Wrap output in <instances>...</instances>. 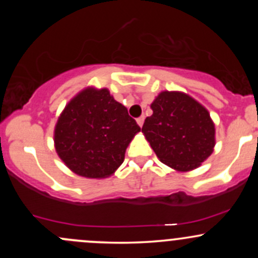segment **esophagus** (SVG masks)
<instances>
[{
  "mask_svg": "<svg viewBox=\"0 0 258 258\" xmlns=\"http://www.w3.org/2000/svg\"><path fill=\"white\" fill-rule=\"evenodd\" d=\"M144 122H145V116H141V117H139V118H137V123H139L140 127L144 126Z\"/></svg>",
  "mask_w": 258,
  "mask_h": 258,
  "instance_id": "obj_1",
  "label": "esophagus"
}]
</instances>
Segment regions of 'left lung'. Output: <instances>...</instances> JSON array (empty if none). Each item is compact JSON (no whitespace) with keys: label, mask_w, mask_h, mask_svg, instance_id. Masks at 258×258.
<instances>
[{"label":"left lung","mask_w":258,"mask_h":258,"mask_svg":"<svg viewBox=\"0 0 258 258\" xmlns=\"http://www.w3.org/2000/svg\"><path fill=\"white\" fill-rule=\"evenodd\" d=\"M151 108L142 132L161 162L187 172L209 158L216 144L215 123L201 103L186 93L163 91Z\"/></svg>","instance_id":"1"}]
</instances>
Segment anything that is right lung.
Returning <instances> with one entry per match:
<instances>
[{
  "label": "right lung",
  "instance_id": "add662e5",
  "mask_svg": "<svg viewBox=\"0 0 258 258\" xmlns=\"http://www.w3.org/2000/svg\"><path fill=\"white\" fill-rule=\"evenodd\" d=\"M141 131L107 88L88 87L66 105L54 127V147L64 165L88 178L111 176Z\"/></svg>",
  "mask_w": 258,
  "mask_h": 258
}]
</instances>
